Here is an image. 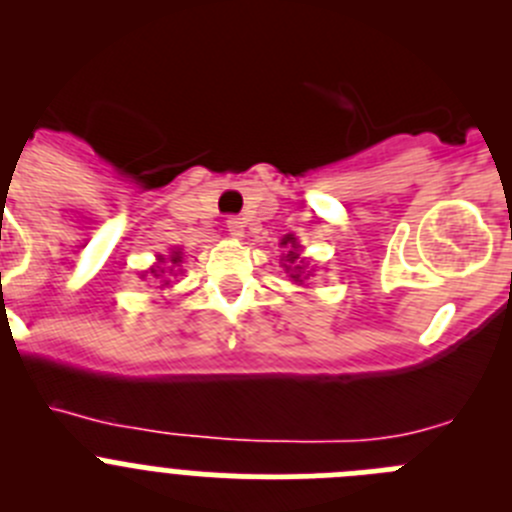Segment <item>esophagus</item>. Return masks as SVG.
Wrapping results in <instances>:
<instances>
[{"label":"esophagus","instance_id":"obj_1","mask_svg":"<svg viewBox=\"0 0 512 512\" xmlns=\"http://www.w3.org/2000/svg\"><path fill=\"white\" fill-rule=\"evenodd\" d=\"M225 228H228V233L233 235V238H241L246 225H243L241 217H228V220H225Z\"/></svg>","mask_w":512,"mask_h":512}]
</instances>
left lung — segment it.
Returning a JSON list of instances; mask_svg holds the SVG:
<instances>
[{"instance_id": "1", "label": "left lung", "mask_w": 512, "mask_h": 512, "mask_svg": "<svg viewBox=\"0 0 512 512\" xmlns=\"http://www.w3.org/2000/svg\"><path fill=\"white\" fill-rule=\"evenodd\" d=\"M282 246H289L287 256H284V261H287V264H284V269H287L289 277L295 279V282L302 284V266L300 264H305V261H302L300 253H297V241H295V238H292V235H287V238H284V241H282Z\"/></svg>"}]
</instances>
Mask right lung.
I'll list each match as a JSON object with an SVG mask.
<instances>
[{"label":"right lung","mask_w":512,"mask_h":512,"mask_svg":"<svg viewBox=\"0 0 512 512\" xmlns=\"http://www.w3.org/2000/svg\"><path fill=\"white\" fill-rule=\"evenodd\" d=\"M161 261H164V259H161ZM179 261H182V253H179V251L171 253V264L176 266ZM151 274H153V277H161V274H164V269H161V266H156V269H151Z\"/></svg>","instance_id":"obj_1"}]
</instances>
